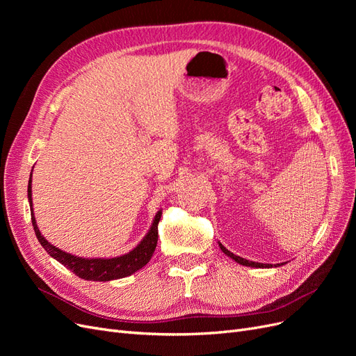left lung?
Returning <instances> with one entry per match:
<instances>
[{
    "label": "left lung",
    "mask_w": 356,
    "mask_h": 356,
    "mask_svg": "<svg viewBox=\"0 0 356 356\" xmlns=\"http://www.w3.org/2000/svg\"><path fill=\"white\" fill-rule=\"evenodd\" d=\"M220 248H221V251L225 254V255H229L232 260H234L236 263H239V264H242V266H250V267H273V264H263V263H255V261H250V260H245V258H242V257H239V255H234L233 252H230L229 250H225V248L220 243ZM279 264H276L275 267H277Z\"/></svg>",
    "instance_id": "1"
}]
</instances>
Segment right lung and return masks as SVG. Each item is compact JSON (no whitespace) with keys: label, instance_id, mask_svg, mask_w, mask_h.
Listing matches in <instances>:
<instances>
[{"label":"right lung","instance_id":"1","mask_svg":"<svg viewBox=\"0 0 356 356\" xmlns=\"http://www.w3.org/2000/svg\"><path fill=\"white\" fill-rule=\"evenodd\" d=\"M32 177V174H31ZM31 177L28 182V200H29V208H31V220L32 225H34V232L38 242L41 246L44 248L47 254L53 258H56V261L70 268L71 272H74L79 277L84 279V281H99V282H106V281H114V279H120L131 276L135 273L139 268H143L154 254L157 239H159V232H157V225L161 217V211L156 213V217L153 220L152 227H149L148 233L144 236V239L139 242L131 252H127L120 257H114V258H83L68 254L65 251L59 250V248L53 246L50 242L44 239L38 230V225L34 217V211H32V187H31Z\"/></svg>","mask_w":356,"mask_h":356}]
</instances>
